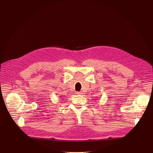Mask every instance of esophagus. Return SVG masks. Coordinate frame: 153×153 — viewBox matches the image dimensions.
<instances>
[{
    "instance_id": "1",
    "label": "esophagus",
    "mask_w": 153,
    "mask_h": 153,
    "mask_svg": "<svg viewBox=\"0 0 153 153\" xmlns=\"http://www.w3.org/2000/svg\"><path fill=\"white\" fill-rule=\"evenodd\" d=\"M76 94H82V92H78V91H77V92H76Z\"/></svg>"
}]
</instances>
